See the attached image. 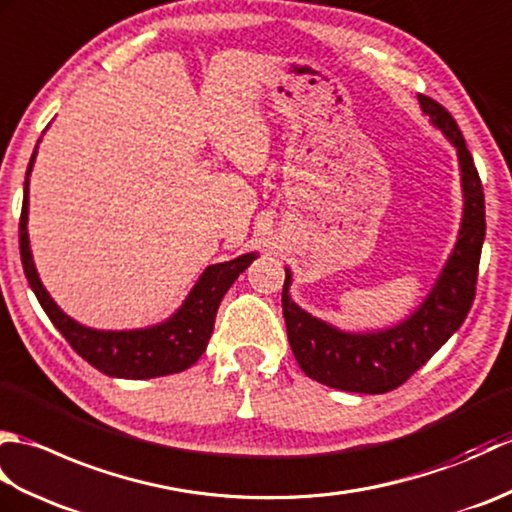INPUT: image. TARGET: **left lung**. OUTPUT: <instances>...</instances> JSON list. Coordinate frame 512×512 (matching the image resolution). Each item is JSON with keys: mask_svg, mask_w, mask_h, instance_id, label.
<instances>
[{"mask_svg": "<svg viewBox=\"0 0 512 512\" xmlns=\"http://www.w3.org/2000/svg\"><path fill=\"white\" fill-rule=\"evenodd\" d=\"M422 112L458 151L464 211L458 242L440 277L418 310L394 328L378 332H345L301 310L290 299L292 275L286 268L281 306L288 341L299 367L317 383L354 394H385L405 380L460 330L475 299L477 268L486 235L484 189L471 151L453 116L429 96H418Z\"/></svg>", "mask_w": 512, "mask_h": 512, "instance_id": "1", "label": "left lung"}]
</instances>
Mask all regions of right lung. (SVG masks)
Segmentation results:
<instances>
[{
  "instance_id": "1",
  "label": "right lung",
  "mask_w": 512,
  "mask_h": 512,
  "mask_svg": "<svg viewBox=\"0 0 512 512\" xmlns=\"http://www.w3.org/2000/svg\"><path fill=\"white\" fill-rule=\"evenodd\" d=\"M37 147L32 151L24 182V204H21L19 217V253L28 284L37 295L43 312L48 314L54 328L65 336V341L72 345V350L107 376L140 380L178 374L189 369L204 354L206 345H209L215 314L226 290L253 264L257 253L239 255L237 259H231V262L213 264L206 268L198 284L191 288L189 297L182 301V306L167 321L151 325V328L116 332L94 330L88 328V325H81L54 303L46 286L41 284L35 262H32L28 239V178L32 165H35Z\"/></svg>"
}]
</instances>
